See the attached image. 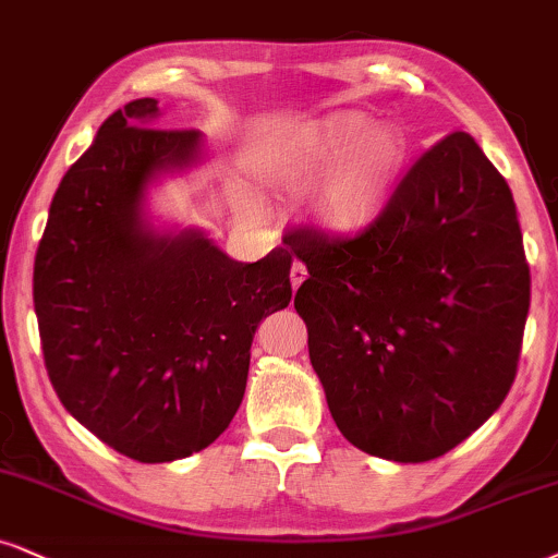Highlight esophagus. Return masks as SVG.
<instances>
[{
	"label": "esophagus",
	"mask_w": 558,
	"mask_h": 558,
	"mask_svg": "<svg viewBox=\"0 0 558 558\" xmlns=\"http://www.w3.org/2000/svg\"><path fill=\"white\" fill-rule=\"evenodd\" d=\"M307 277V266L302 264V260H294L292 268H290V281H292V290H298V287L305 281Z\"/></svg>",
	"instance_id": "esophagus-1"
}]
</instances>
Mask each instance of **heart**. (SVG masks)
<instances>
[{
    "mask_svg": "<svg viewBox=\"0 0 558 558\" xmlns=\"http://www.w3.org/2000/svg\"><path fill=\"white\" fill-rule=\"evenodd\" d=\"M409 144L401 129L373 123L367 116L347 111L307 123L268 147L266 181L277 189L298 191L330 167L311 198L318 222L354 227L380 209L401 175Z\"/></svg>",
    "mask_w": 558,
    "mask_h": 558,
    "instance_id": "heart-1",
    "label": "heart"
}]
</instances>
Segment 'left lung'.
I'll list each match as a JSON object with an SVG mask.
<instances>
[{
	"mask_svg": "<svg viewBox=\"0 0 558 558\" xmlns=\"http://www.w3.org/2000/svg\"><path fill=\"white\" fill-rule=\"evenodd\" d=\"M294 307L341 435L396 463L435 460L499 409L518 375L531 268L512 191L471 134L405 170L352 235L294 227Z\"/></svg>",
	"mask_w": 558,
	"mask_h": 558,
	"instance_id": "obj_1",
	"label": "left lung"
}]
</instances>
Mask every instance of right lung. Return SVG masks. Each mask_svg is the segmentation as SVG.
<instances>
[{"label":"right lung","instance_id":"right-lung-1","mask_svg":"<svg viewBox=\"0 0 558 558\" xmlns=\"http://www.w3.org/2000/svg\"><path fill=\"white\" fill-rule=\"evenodd\" d=\"M198 129H157V100L108 116L61 178L33 266L40 349L59 401L140 463L204 450L245 393L251 343L290 305L292 253L238 264L202 232L155 238L140 204L183 168Z\"/></svg>","mask_w":558,"mask_h":558}]
</instances>
